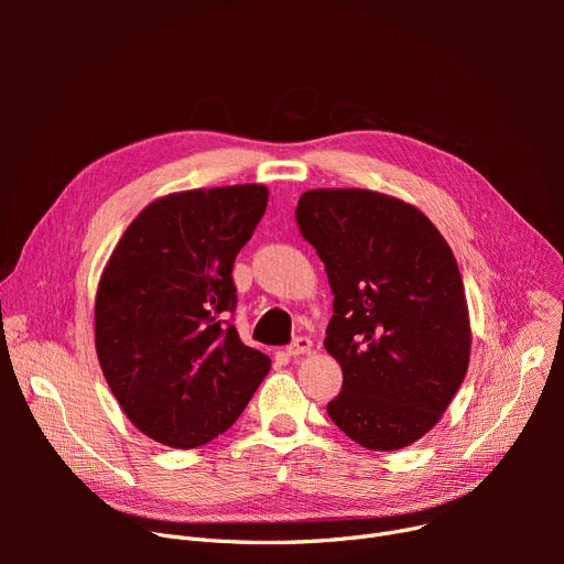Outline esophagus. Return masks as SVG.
Masks as SVG:
<instances>
[{"instance_id":"1","label":"esophagus","mask_w":564,"mask_h":564,"mask_svg":"<svg viewBox=\"0 0 564 564\" xmlns=\"http://www.w3.org/2000/svg\"><path fill=\"white\" fill-rule=\"evenodd\" d=\"M311 347H313L311 338H306V336H297V338H294V340L285 347V351H288V357H300V354L311 351Z\"/></svg>"}]
</instances>
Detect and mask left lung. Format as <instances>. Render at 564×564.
I'll use <instances>...</instances> for the list:
<instances>
[{"instance_id":"8db88e82","label":"left lung","mask_w":564,"mask_h":564,"mask_svg":"<svg viewBox=\"0 0 564 564\" xmlns=\"http://www.w3.org/2000/svg\"><path fill=\"white\" fill-rule=\"evenodd\" d=\"M294 217L334 292L324 347L343 389L329 419L368 451L406 448L436 425L468 368L457 260L421 210L377 192L313 189Z\"/></svg>"}]
</instances>
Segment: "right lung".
I'll list each match as a JSON object with an SVG mask.
<instances>
[{
    "mask_svg": "<svg viewBox=\"0 0 564 564\" xmlns=\"http://www.w3.org/2000/svg\"><path fill=\"white\" fill-rule=\"evenodd\" d=\"M267 207V187L171 194L128 226L96 297V349L126 416L158 443L198 448L245 411L270 357L232 315V264Z\"/></svg>",
    "mask_w": 564,
    "mask_h": 564,
    "instance_id": "right-lung-1",
    "label": "right lung"
}]
</instances>
